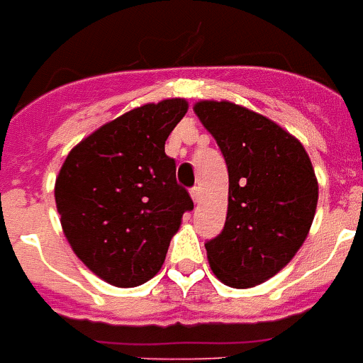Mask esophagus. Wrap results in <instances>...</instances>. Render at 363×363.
<instances>
[{
  "instance_id": "esophagus-1",
  "label": "esophagus",
  "mask_w": 363,
  "mask_h": 363,
  "mask_svg": "<svg viewBox=\"0 0 363 363\" xmlns=\"http://www.w3.org/2000/svg\"><path fill=\"white\" fill-rule=\"evenodd\" d=\"M191 199H193V202H195V204H199L200 199H202L200 187H193V189H191Z\"/></svg>"
}]
</instances>
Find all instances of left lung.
I'll return each instance as SVG.
<instances>
[{
  "label": "left lung",
  "mask_w": 363,
  "mask_h": 363,
  "mask_svg": "<svg viewBox=\"0 0 363 363\" xmlns=\"http://www.w3.org/2000/svg\"><path fill=\"white\" fill-rule=\"evenodd\" d=\"M228 168L225 228L206 243L211 272L232 289L257 286L294 259L315 219L318 182L296 136L230 101L193 106Z\"/></svg>",
  "instance_id": "obj_1"
}]
</instances>
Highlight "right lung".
<instances>
[{"label":"right lung","instance_id":"obj_1","mask_svg":"<svg viewBox=\"0 0 363 363\" xmlns=\"http://www.w3.org/2000/svg\"><path fill=\"white\" fill-rule=\"evenodd\" d=\"M187 108L182 97L136 106L78 142L60 168L54 196L63 234L108 285L131 289L152 279L193 210L164 153Z\"/></svg>","mask_w":363,"mask_h":363}]
</instances>
